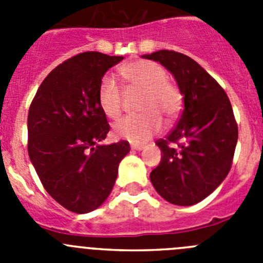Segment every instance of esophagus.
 <instances>
[{"instance_id": "1", "label": "esophagus", "mask_w": 263, "mask_h": 263, "mask_svg": "<svg viewBox=\"0 0 263 263\" xmlns=\"http://www.w3.org/2000/svg\"><path fill=\"white\" fill-rule=\"evenodd\" d=\"M132 148H133V150H142V148H145V145H138V143H133V145H132Z\"/></svg>"}]
</instances>
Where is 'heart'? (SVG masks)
<instances>
[{"mask_svg": "<svg viewBox=\"0 0 263 263\" xmlns=\"http://www.w3.org/2000/svg\"><path fill=\"white\" fill-rule=\"evenodd\" d=\"M122 76L133 89L143 90L137 116H126L113 125L117 138L130 142H146L162 129V118L173 121L182 110L183 97L173 83L167 81V72L159 64L148 60H136L122 68ZM99 105L109 118H117L122 109V90L116 79L105 75L97 92Z\"/></svg>", "mask_w": 263, "mask_h": 263, "instance_id": "obj_1", "label": "heart"}]
</instances>
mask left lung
I'll return each instance as SVG.
<instances>
[{
	"label": "left lung",
	"instance_id": "left-lung-1",
	"mask_svg": "<svg viewBox=\"0 0 263 263\" xmlns=\"http://www.w3.org/2000/svg\"><path fill=\"white\" fill-rule=\"evenodd\" d=\"M143 58L173 73L184 101L176 126L157 141L163 155L150 180L168 203L194 205L221 184L232 167L238 127L231 101L221 85L184 53L160 50Z\"/></svg>",
	"mask_w": 263,
	"mask_h": 263
}]
</instances>
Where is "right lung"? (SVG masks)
Here are the masks:
<instances>
[{
  "label": "right lung",
  "mask_w": 263,
  "mask_h": 263,
  "mask_svg": "<svg viewBox=\"0 0 263 263\" xmlns=\"http://www.w3.org/2000/svg\"><path fill=\"white\" fill-rule=\"evenodd\" d=\"M124 57L88 51L53 68L42 81L27 116V150L46 191L75 213L99 208L111 192L127 141L100 145L106 116L97 100L100 81Z\"/></svg>",
  "instance_id": "1"
}]
</instances>
